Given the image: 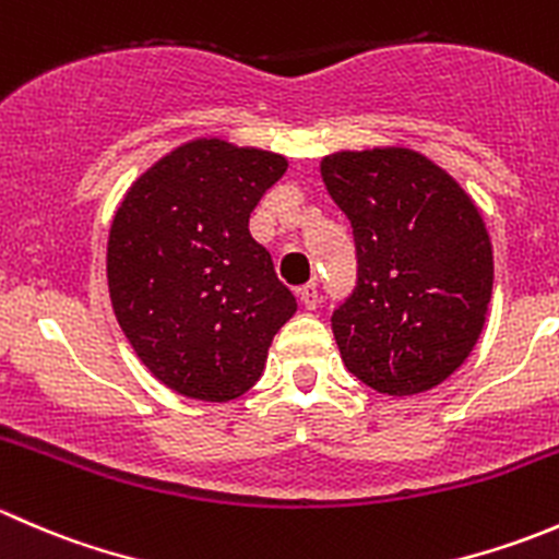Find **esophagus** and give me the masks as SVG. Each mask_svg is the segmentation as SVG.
<instances>
[{"label": "esophagus", "instance_id": "obj_1", "mask_svg": "<svg viewBox=\"0 0 559 559\" xmlns=\"http://www.w3.org/2000/svg\"><path fill=\"white\" fill-rule=\"evenodd\" d=\"M297 295H300V302L308 308V311H313L316 306H319V286L316 284H306L297 289Z\"/></svg>", "mask_w": 559, "mask_h": 559}]
</instances>
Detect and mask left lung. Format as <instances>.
I'll use <instances>...</instances> for the list:
<instances>
[{
    "label": "left lung",
    "mask_w": 559,
    "mask_h": 559,
    "mask_svg": "<svg viewBox=\"0 0 559 559\" xmlns=\"http://www.w3.org/2000/svg\"><path fill=\"white\" fill-rule=\"evenodd\" d=\"M321 178L357 246V286L332 313L343 365L394 397L438 386L487 321L495 264L481 213L411 148L337 151Z\"/></svg>",
    "instance_id": "left-lung-1"
}]
</instances>
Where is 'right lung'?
I'll return each mask as SVG.
<instances>
[{"mask_svg":"<svg viewBox=\"0 0 559 559\" xmlns=\"http://www.w3.org/2000/svg\"><path fill=\"white\" fill-rule=\"evenodd\" d=\"M286 167L273 151L191 140L140 175L112 216V313L140 362L183 397L227 403L248 392L297 311L248 233Z\"/></svg>","mask_w":559,"mask_h":559,"instance_id":"right-lung-1","label":"right lung"}]
</instances>
